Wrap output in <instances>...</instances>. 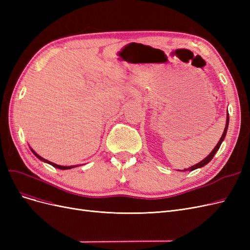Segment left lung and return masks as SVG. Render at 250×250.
Listing matches in <instances>:
<instances>
[{"mask_svg": "<svg viewBox=\"0 0 250 250\" xmlns=\"http://www.w3.org/2000/svg\"><path fill=\"white\" fill-rule=\"evenodd\" d=\"M229 113H228V120H226V125H225V129H224V131H223V134H222V137H221V139L219 140V142H218V144H217V146L213 149V151H211V152L204 158L203 161H201L199 164H197V165H195V166H193V167H191V168H188V169H185V170H183V171H193V170H195V169H197V168H201V167H203V166H206L207 164H208L210 161H211V158L214 157V155L216 154V152L218 151V149L220 148V146H221V144H222V142H223V140H224V138H225V135H226V131H228V127H229Z\"/></svg>", "mask_w": 250, "mask_h": 250, "instance_id": "1", "label": "left lung"}]
</instances>
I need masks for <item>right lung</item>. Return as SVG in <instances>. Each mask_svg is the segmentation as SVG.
Masks as SVG:
<instances>
[{
    "mask_svg": "<svg viewBox=\"0 0 250 250\" xmlns=\"http://www.w3.org/2000/svg\"><path fill=\"white\" fill-rule=\"evenodd\" d=\"M32 152L35 154V156H36V157H39L41 161H42V162H44V163H48V164H50L51 166H53V167H55V168H57V169L66 170V169H72V168H75V167H76V166H69V167H66V166H59V165H56V164H54V163H52V162H49V161H47V160H44V158H42V156H40L39 154H36L33 150H32Z\"/></svg>",
    "mask_w": 250,
    "mask_h": 250,
    "instance_id": "obj_1",
    "label": "right lung"
}]
</instances>
